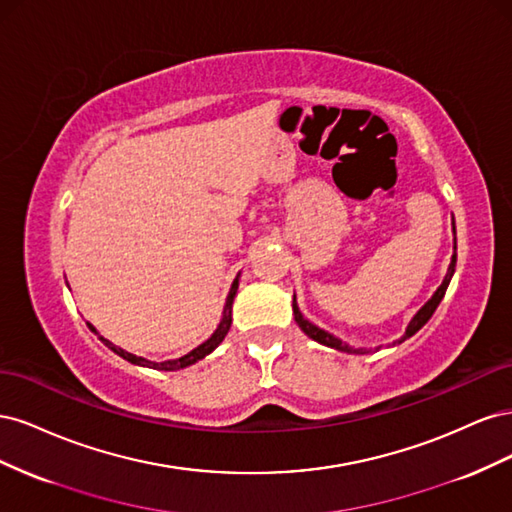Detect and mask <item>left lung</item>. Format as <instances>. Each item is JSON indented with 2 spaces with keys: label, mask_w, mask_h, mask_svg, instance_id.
Here are the masks:
<instances>
[{
  "label": "left lung",
  "mask_w": 512,
  "mask_h": 512,
  "mask_svg": "<svg viewBox=\"0 0 512 512\" xmlns=\"http://www.w3.org/2000/svg\"><path fill=\"white\" fill-rule=\"evenodd\" d=\"M453 230H455V226H453ZM455 250H457V241H455ZM455 262H457V254H453V258H451V265H448V271H446V275H444V282L440 284V288H438L436 292H433V297H431L421 309H418L416 316L410 320L408 329H406V335L399 339V344L406 342V339L412 337L416 331H421V329L425 327V324H427V320L433 316V312H436L440 301L444 299L448 284H451V277H453V273H455ZM292 314H294V320H297V324L301 327V331H303L307 337H312L314 342H318V344H322V346L335 348V350H342V352H356V354L363 352V348H356V350H354V348H350L348 344H344L339 337L327 333L324 329H318L316 324L309 322V320L301 314V309H299V305H297V299H292Z\"/></svg>",
  "instance_id": "obj_1"
}]
</instances>
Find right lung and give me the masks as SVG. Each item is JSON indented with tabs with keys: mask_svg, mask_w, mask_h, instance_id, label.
I'll use <instances>...</instances> for the list:
<instances>
[{
	"mask_svg": "<svg viewBox=\"0 0 512 512\" xmlns=\"http://www.w3.org/2000/svg\"><path fill=\"white\" fill-rule=\"evenodd\" d=\"M237 288H239V275L235 277V282H232V286H230V292H228V297H226V305H224V312H222V320H220V324H218V329H215V333L207 339V342H203L198 348H194L192 352L181 356V359L164 361V363H153V361L143 359V356H136V354H132V352H126V350L117 348L113 342H108V339H104L102 335H98V331H96L94 327H91V324H89V329L100 337V342H102L104 346H108L115 354H119L121 359H126V361H130V363H134V365H143V367L160 369V371H177V369H183V367H188V365H194V363L200 361V359H205L207 354H211L215 348H218V346L224 342V337H226V333H228V329H230V322H232V301H235Z\"/></svg>",
	"mask_w": 512,
	"mask_h": 512,
	"instance_id": "right-lung-1",
	"label": "right lung"
}]
</instances>
